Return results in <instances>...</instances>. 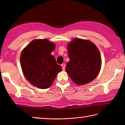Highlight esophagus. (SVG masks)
Returning <instances> with one entry per match:
<instances>
[{"label": "esophagus", "instance_id": "1", "mask_svg": "<svg viewBox=\"0 0 125 125\" xmlns=\"http://www.w3.org/2000/svg\"><path fill=\"white\" fill-rule=\"evenodd\" d=\"M61 66H62V70H65V65L64 63H63V64H61Z\"/></svg>", "mask_w": 125, "mask_h": 125}]
</instances>
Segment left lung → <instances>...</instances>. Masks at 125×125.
Masks as SVG:
<instances>
[{
  "label": "left lung",
  "mask_w": 125,
  "mask_h": 125,
  "mask_svg": "<svg viewBox=\"0 0 125 125\" xmlns=\"http://www.w3.org/2000/svg\"><path fill=\"white\" fill-rule=\"evenodd\" d=\"M67 47L70 61L65 70L74 83L84 85L96 78L102 65L97 46L87 40L75 38Z\"/></svg>",
  "instance_id": "8db88e82"
}]
</instances>
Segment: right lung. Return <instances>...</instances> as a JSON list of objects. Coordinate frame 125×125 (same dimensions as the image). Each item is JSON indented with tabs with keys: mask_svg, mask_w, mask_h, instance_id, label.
Masks as SVG:
<instances>
[{
	"mask_svg": "<svg viewBox=\"0 0 125 125\" xmlns=\"http://www.w3.org/2000/svg\"><path fill=\"white\" fill-rule=\"evenodd\" d=\"M55 44L47 39H36L22 50L20 64L22 73L30 83L45 89L52 85L57 73L62 71L51 52Z\"/></svg>",
	"mask_w": 125,
	"mask_h": 125,
	"instance_id": "add662e5",
	"label": "right lung"
}]
</instances>
